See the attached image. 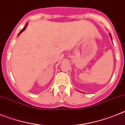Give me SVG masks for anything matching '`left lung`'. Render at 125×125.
Listing matches in <instances>:
<instances>
[{"mask_svg":"<svg viewBox=\"0 0 125 125\" xmlns=\"http://www.w3.org/2000/svg\"><path fill=\"white\" fill-rule=\"evenodd\" d=\"M110 37H111V40H112V37H111V34H110Z\"/></svg>","mask_w":125,"mask_h":125,"instance_id":"obj_1","label":"left lung"}]
</instances>
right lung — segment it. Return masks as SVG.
Returning <instances> with one entry per match:
<instances>
[{
  "instance_id": "obj_1",
  "label": "right lung",
  "mask_w": 125,
  "mask_h": 125,
  "mask_svg": "<svg viewBox=\"0 0 125 125\" xmlns=\"http://www.w3.org/2000/svg\"><path fill=\"white\" fill-rule=\"evenodd\" d=\"M27 24H26V25H25V27H24V28H23V29H22V30H21V31H20V32H19V34H18V36H19V34H21V33H22V32H23V31H24V30H25V29H26V27H27Z\"/></svg>"
}]
</instances>
